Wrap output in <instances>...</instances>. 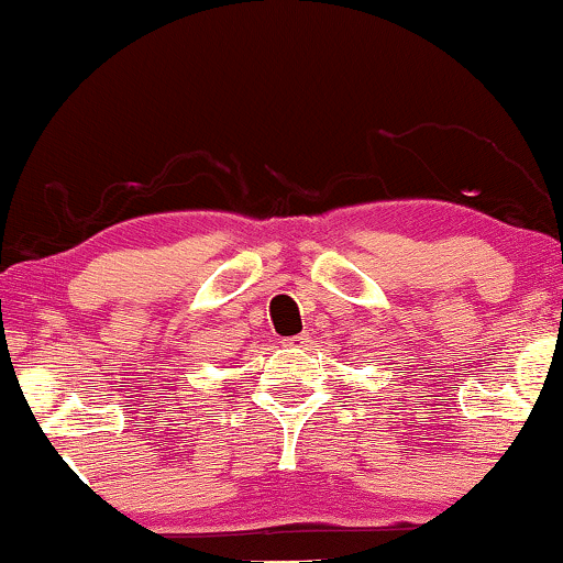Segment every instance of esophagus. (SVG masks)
<instances>
[{
  "instance_id": "34e87169",
  "label": "esophagus",
  "mask_w": 563,
  "mask_h": 563,
  "mask_svg": "<svg viewBox=\"0 0 563 563\" xmlns=\"http://www.w3.org/2000/svg\"><path fill=\"white\" fill-rule=\"evenodd\" d=\"M283 343H286L288 347H303L306 343H309V338H306V334H294V338L283 340Z\"/></svg>"
}]
</instances>
